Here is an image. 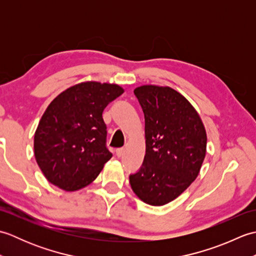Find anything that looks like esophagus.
<instances>
[{
	"label": "esophagus",
	"mask_w": 256,
	"mask_h": 256,
	"mask_svg": "<svg viewBox=\"0 0 256 256\" xmlns=\"http://www.w3.org/2000/svg\"><path fill=\"white\" fill-rule=\"evenodd\" d=\"M123 153H124V148H118L116 150V154L118 157H121L123 155Z\"/></svg>",
	"instance_id": "esophagus-1"
}]
</instances>
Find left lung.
Segmentation results:
<instances>
[{
  "mask_svg": "<svg viewBox=\"0 0 256 256\" xmlns=\"http://www.w3.org/2000/svg\"><path fill=\"white\" fill-rule=\"evenodd\" d=\"M134 94L144 112L146 154L130 184L145 204L162 206L197 178L206 156V130L186 98L170 86H142Z\"/></svg>",
  "mask_w": 256,
  "mask_h": 256,
  "instance_id": "1",
  "label": "left lung"
}]
</instances>
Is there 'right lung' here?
I'll return each mask as SVG.
<instances>
[{
  "label": "right lung",
  "mask_w": 256,
  "mask_h": 256,
  "mask_svg": "<svg viewBox=\"0 0 256 256\" xmlns=\"http://www.w3.org/2000/svg\"><path fill=\"white\" fill-rule=\"evenodd\" d=\"M123 92L118 84L88 81L52 101L34 136L35 158L48 182L74 192L98 177L112 157L102 112Z\"/></svg>",
  "instance_id": "right-lung-1"
}]
</instances>
